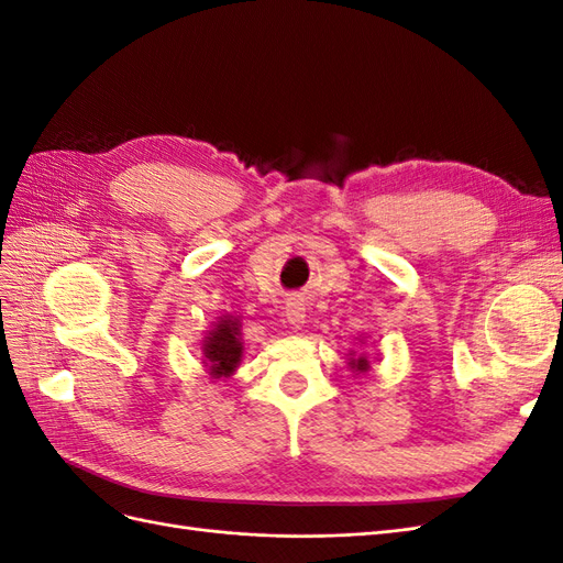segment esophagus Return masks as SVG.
Masks as SVG:
<instances>
[{"mask_svg": "<svg viewBox=\"0 0 563 563\" xmlns=\"http://www.w3.org/2000/svg\"><path fill=\"white\" fill-rule=\"evenodd\" d=\"M302 319H305L302 302L300 300H288L286 302V321L294 323V327H300Z\"/></svg>", "mask_w": 563, "mask_h": 563, "instance_id": "obj_1", "label": "esophagus"}]
</instances>
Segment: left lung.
<instances>
[{
    "mask_svg": "<svg viewBox=\"0 0 563 563\" xmlns=\"http://www.w3.org/2000/svg\"><path fill=\"white\" fill-rule=\"evenodd\" d=\"M352 364V368H356V371H368V360H366V356H360V360H352L350 362Z\"/></svg>",
    "mask_w": 563,
    "mask_h": 563,
    "instance_id": "left-lung-1",
    "label": "left lung"
}]
</instances>
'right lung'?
Returning <instances> with one entry per match:
<instances>
[{
    "label": "right lung",
    "mask_w": 563,
    "mask_h": 563,
    "mask_svg": "<svg viewBox=\"0 0 563 563\" xmlns=\"http://www.w3.org/2000/svg\"><path fill=\"white\" fill-rule=\"evenodd\" d=\"M240 321L220 319L218 327L209 333L203 343V356L213 378H228L230 373L240 364L242 343H240Z\"/></svg>",
    "instance_id": "obj_1"
}]
</instances>
